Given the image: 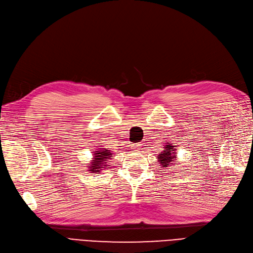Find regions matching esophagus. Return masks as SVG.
Wrapping results in <instances>:
<instances>
[{"label":"esophagus","instance_id":"1","mask_svg":"<svg viewBox=\"0 0 253 253\" xmlns=\"http://www.w3.org/2000/svg\"><path fill=\"white\" fill-rule=\"evenodd\" d=\"M141 145H142V144H133V145H132V150H133L134 152L140 151V150H141Z\"/></svg>","mask_w":253,"mask_h":253}]
</instances>
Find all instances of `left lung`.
<instances>
[{
  "label": "left lung",
  "mask_w": 253,
  "mask_h": 253,
  "mask_svg": "<svg viewBox=\"0 0 253 253\" xmlns=\"http://www.w3.org/2000/svg\"><path fill=\"white\" fill-rule=\"evenodd\" d=\"M176 146L172 144H166L164 151L158 155V163L163 168H167L169 166H174L176 161Z\"/></svg>",
  "instance_id": "1"
}]
</instances>
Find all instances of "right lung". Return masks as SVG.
<instances>
[{
  "mask_svg": "<svg viewBox=\"0 0 253 253\" xmlns=\"http://www.w3.org/2000/svg\"><path fill=\"white\" fill-rule=\"evenodd\" d=\"M93 156V160L87 166L88 171L98 174L102 169H107V161L112 158V153L109 150H98L96 151Z\"/></svg>",
  "mask_w": 253,
  "mask_h": 253,
  "instance_id": "1",
  "label": "right lung"
}]
</instances>
